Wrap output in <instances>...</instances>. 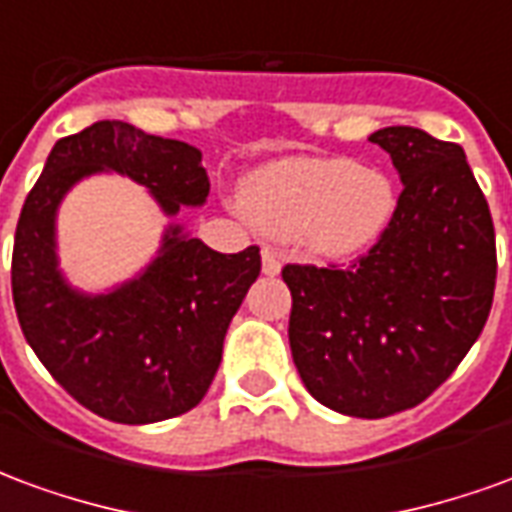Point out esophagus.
<instances>
[{"label":"esophagus","instance_id":"obj_1","mask_svg":"<svg viewBox=\"0 0 512 512\" xmlns=\"http://www.w3.org/2000/svg\"><path fill=\"white\" fill-rule=\"evenodd\" d=\"M279 268H282V257H279L277 249L263 246V274H268V277H277Z\"/></svg>","mask_w":512,"mask_h":512}]
</instances>
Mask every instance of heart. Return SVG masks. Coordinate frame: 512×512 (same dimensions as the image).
<instances>
[{
	"mask_svg": "<svg viewBox=\"0 0 512 512\" xmlns=\"http://www.w3.org/2000/svg\"><path fill=\"white\" fill-rule=\"evenodd\" d=\"M244 202L263 233L301 238L315 255L348 257L392 222L395 186L384 172L348 158H290L257 172Z\"/></svg>",
	"mask_w": 512,
	"mask_h": 512,
	"instance_id": "1",
	"label": "heart"
}]
</instances>
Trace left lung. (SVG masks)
<instances>
[{
  "instance_id": "1",
  "label": "left lung",
  "mask_w": 512,
  "mask_h": 512,
  "mask_svg": "<svg viewBox=\"0 0 512 512\" xmlns=\"http://www.w3.org/2000/svg\"><path fill=\"white\" fill-rule=\"evenodd\" d=\"M370 142L403 191L351 266L288 263L290 351L318 403L378 419L419 406L461 365L494 304L496 235L463 147L408 126Z\"/></svg>"
}]
</instances>
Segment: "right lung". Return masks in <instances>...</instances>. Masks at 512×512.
<instances>
[{
    "label": "right lung",
    "mask_w": 512,
    "mask_h": 512,
    "mask_svg": "<svg viewBox=\"0 0 512 512\" xmlns=\"http://www.w3.org/2000/svg\"><path fill=\"white\" fill-rule=\"evenodd\" d=\"M98 169L147 186L169 216L211 191L202 153L178 139L120 120L62 136L18 216L13 304L27 343L73 400L123 425L161 422L208 392L227 326L260 274V246L222 255L169 227L142 277L106 296H82L57 271L54 211L76 180Z\"/></svg>",
    "instance_id": "1"
}]
</instances>
